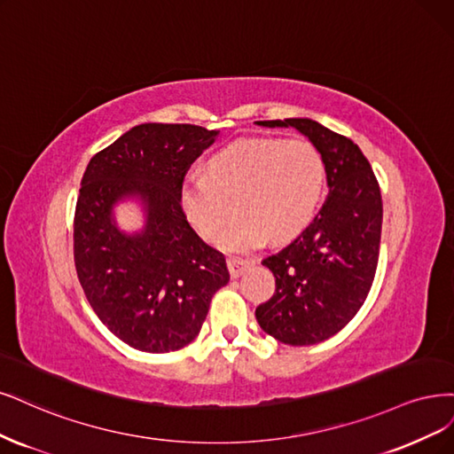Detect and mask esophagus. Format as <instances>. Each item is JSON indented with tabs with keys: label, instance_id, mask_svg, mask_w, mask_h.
Wrapping results in <instances>:
<instances>
[{
	"label": "esophagus",
	"instance_id": "1",
	"mask_svg": "<svg viewBox=\"0 0 454 454\" xmlns=\"http://www.w3.org/2000/svg\"><path fill=\"white\" fill-rule=\"evenodd\" d=\"M227 267H229L231 278H239L249 267V261L240 259V257H229L227 259Z\"/></svg>",
	"mask_w": 454,
	"mask_h": 454
}]
</instances>
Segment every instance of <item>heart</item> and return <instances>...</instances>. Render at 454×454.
Returning a JSON list of instances; mask_svg holds the SVG:
<instances>
[{"label": "heart", "instance_id": "b5f03b06", "mask_svg": "<svg viewBox=\"0 0 454 454\" xmlns=\"http://www.w3.org/2000/svg\"><path fill=\"white\" fill-rule=\"evenodd\" d=\"M326 168L308 140L269 137L239 138L210 155L205 175L182 182L180 205L205 240H215L234 212L240 214L217 240L227 252H249L269 234L286 240L314 217Z\"/></svg>", "mask_w": 454, "mask_h": 454}]
</instances>
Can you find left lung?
<instances>
[{
  "label": "left lung",
  "mask_w": 454,
  "mask_h": 454,
  "mask_svg": "<svg viewBox=\"0 0 454 454\" xmlns=\"http://www.w3.org/2000/svg\"><path fill=\"white\" fill-rule=\"evenodd\" d=\"M294 128L325 160L328 195L311 223L262 259L276 291L259 304L261 328L287 346H314L346 326L370 293L378 269L383 202L376 175L351 138L309 118L255 121Z\"/></svg>",
  "instance_id": "8db88e82"
}]
</instances>
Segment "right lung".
Instances as JSON below:
<instances>
[{"instance_id": "1", "label": "right lung", "mask_w": 454, "mask_h": 454, "mask_svg": "<svg viewBox=\"0 0 454 454\" xmlns=\"http://www.w3.org/2000/svg\"><path fill=\"white\" fill-rule=\"evenodd\" d=\"M217 133L192 123H140L90 160L74 210V267L101 323L133 349L168 353L193 341L227 286L223 254L187 223L180 187ZM138 198L145 227L117 229L114 207Z\"/></svg>"}]
</instances>
